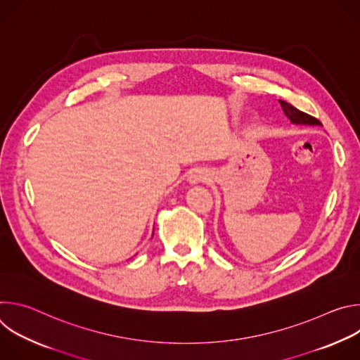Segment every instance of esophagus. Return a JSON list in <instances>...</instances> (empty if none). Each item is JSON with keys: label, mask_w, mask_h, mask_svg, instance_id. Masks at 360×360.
Segmentation results:
<instances>
[{"label": "esophagus", "mask_w": 360, "mask_h": 360, "mask_svg": "<svg viewBox=\"0 0 360 360\" xmlns=\"http://www.w3.org/2000/svg\"><path fill=\"white\" fill-rule=\"evenodd\" d=\"M189 182L191 184H198V182H207L211 179V174L208 169L205 168H195L191 174H189Z\"/></svg>", "instance_id": "1"}]
</instances>
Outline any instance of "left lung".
<instances>
[{"label": "left lung", "mask_w": 360, "mask_h": 360, "mask_svg": "<svg viewBox=\"0 0 360 360\" xmlns=\"http://www.w3.org/2000/svg\"><path fill=\"white\" fill-rule=\"evenodd\" d=\"M281 102V107L285 112V115L290 120L292 124H304V125H322L319 120H316L315 117L302 112L297 108H295L293 105L288 104L285 101H279Z\"/></svg>", "instance_id": "obj_1"}]
</instances>
